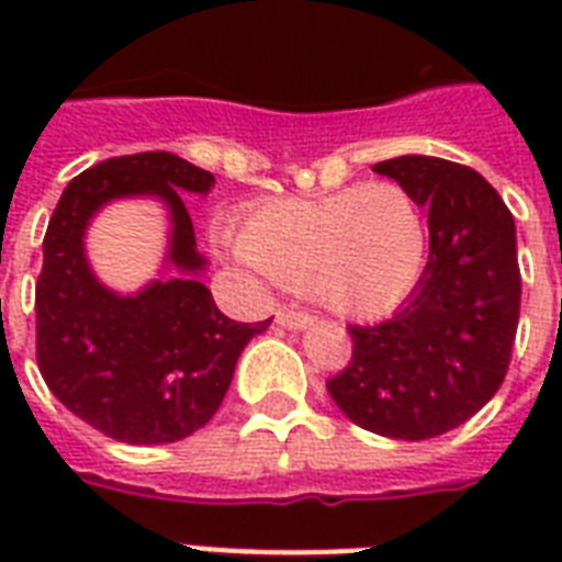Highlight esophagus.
Masks as SVG:
<instances>
[{
	"label": "esophagus",
	"mask_w": 562,
	"mask_h": 562,
	"mask_svg": "<svg viewBox=\"0 0 562 562\" xmlns=\"http://www.w3.org/2000/svg\"><path fill=\"white\" fill-rule=\"evenodd\" d=\"M277 324L289 326V329H306V326L315 324V317L308 312H294V308H280L277 312Z\"/></svg>",
	"instance_id": "esophagus-1"
}]
</instances>
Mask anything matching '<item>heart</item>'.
<instances>
[{
	"label": "heart",
	"mask_w": 562,
	"mask_h": 562,
	"mask_svg": "<svg viewBox=\"0 0 562 562\" xmlns=\"http://www.w3.org/2000/svg\"><path fill=\"white\" fill-rule=\"evenodd\" d=\"M238 247L268 280L368 321L391 315L419 285L428 221L408 189L373 183L262 203L241 224Z\"/></svg>",
	"instance_id": "heart-1"
}]
</instances>
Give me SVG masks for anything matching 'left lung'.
<instances>
[{"mask_svg": "<svg viewBox=\"0 0 562 562\" xmlns=\"http://www.w3.org/2000/svg\"><path fill=\"white\" fill-rule=\"evenodd\" d=\"M373 171L426 206L428 262L396 315L350 326L352 359L326 391L373 435L426 440L467 423L505 382L522 297L516 224L470 166L408 154Z\"/></svg>", "mask_w": 562, "mask_h": 562, "instance_id": "8db88e82", "label": "left lung"}]
</instances>
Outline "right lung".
<instances>
[{
	"instance_id": "add662e5",
	"label": "right lung",
	"mask_w": 562,
	"mask_h": 562,
	"mask_svg": "<svg viewBox=\"0 0 562 562\" xmlns=\"http://www.w3.org/2000/svg\"><path fill=\"white\" fill-rule=\"evenodd\" d=\"M212 183L210 171L178 154H127L81 171L48 221L34 291L40 373L75 417L119 443H175L206 426L247 341L271 326V317L236 324L221 315L198 280L206 259L183 194H206ZM131 193H154L170 206L179 277L122 299L89 271L82 233L104 202Z\"/></svg>"
}]
</instances>
